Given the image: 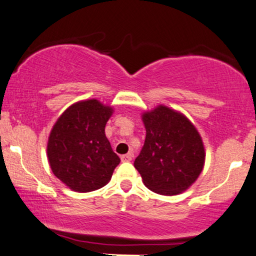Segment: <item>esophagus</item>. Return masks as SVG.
Instances as JSON below:
<instances>
[{
    "label": "esophagus",
    "mask_w": 256,
    "mask_h": 256,
    "mask_svg": "<svg viewBox=\"0 0 256 256\" xmlns=\"http://www.w3.org/2000/svg\"><path fill=\"white\" fill-rule=\"evenodd\" d=\"M132 158H133V153L130 152L128 154H124V156H122L120 159H122V161H123V162H128V161L132 160Z\"/></svg>",
    "instance_id": "34e87169"
}]
</instances>
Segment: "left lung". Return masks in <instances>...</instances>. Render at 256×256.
Returning a JSON list of instances; mask_svg holds the SVG:
<instances>
[{
	"instance_id": "left-lung-1",
	"label": "left lung",
	"mask_w": 256,
	"mask_h": 256,
	"mask_svg": "<svg viewBox=\"0 0 256 256\" xmlns=\"http://www.w3.org/2000/svg\"><path fill=\"white\" fill-rule=\"evenodd\" d=\"M145 142L134 160L144 184L160 195L184 192L203 170L205 150L196 128L178 111L159 106L142 114Z\"/></svg>"
}]
</instances>
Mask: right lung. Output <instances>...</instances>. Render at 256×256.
<instances>
[{
    "label": "right lung",
    "mask_w": 256,
    "mask_h": 256,
    "mask_svg": "<svg viewBox=\"0 0 256 256\" xmlns=\"http://www.w3.org/2000/svg\"><path fill=\"white\" fill-rule=\"evenodd\" d=\"M112 108L97 100L70 106L53 126L48 144L51 169L72 190L89 192L110 181L120 156L106 136Z\"/></svg>",
    "instance_id": "1"
}]
</instances>
